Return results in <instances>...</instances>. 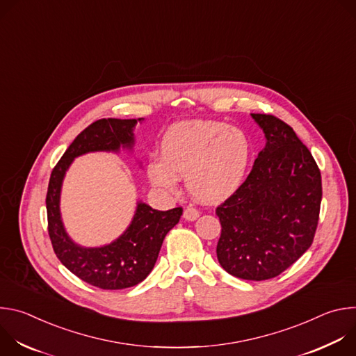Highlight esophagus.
I'll return each mask as SVG.
<instances>
[{"instance_id": "34e87169", "label": "esophagus", "mask_w": 356, "mask_h": 356, "mask_svg": "<svg viewBox=\"0 0 356 356\" xmlns=\"http://www.w3.org/2000/svg\"><path fill=\"white\" fill-rule=\"evenodd\" d=\"M198 210L194 209V207H187L184 211H183V218L187 220V221H194L198 218Z\"/></svg>"}]
</instances>
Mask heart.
Listing matches in <instances>:
<instances>
[{
	"mask_svg": "<svg viewBox=\"0 0 356 356\" xmlns=\"http://www.w3.org/2000/svg\"><path fill=\"white\" fill-rule=\"evenodd\" d=\"M253 159L250 136L218 121H183L168 129L161 158L146 165L149 181L176 194L186 179L190 194L204 204H220L245 184Z\"/></svg>",
	"mask_w": 356,
	"mask_h": 356,
	"instance_id": "heart-1",
	"label": "heart"
}]
</instances>
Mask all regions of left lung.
I'll use <instances>...</instances> for the list:
<instances>
[{"instance_id":"8db88e82","label":"left lung","mask_w":356,"mask_h":356,"mask_svg":"<svg viewBox=\"0 0 356 356\" xmlns=\"http://www.w3.org/2000/svg\"><path fill=\"white\" fill-rule=\"evenodd\" d=\"M250 115L266 143L241 190L217 209V258L235 277L268 280L312 246L323 197L321 173L291 127L273 115Z\"/></svg>"}]
</instances>
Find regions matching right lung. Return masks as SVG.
Instances as JSON below:
<instances>
[{"label": "right lung", "mask_w": 356, "mask_h": 356, "mask_svg": "<svg viewBox=\"0 0 356 356\" xmlns=\"http://www.w3.org/2000/svg\"><path fill=\"white\" fill-rule=\"evenodd\" d=\"M142 121L143 118H103L92 122L72 142L49 180L47 231L56 257L83 282L104 290L132 287L146 279L156 264L166 234L179 222L183 209L158 211L138 201L131 224L117 239L101 246H83L65 228L60 213L62 186L76 158L91 152L132 150L134 129Z\"/></svg>", "instance_id": "obj_1"}]
</instances>
